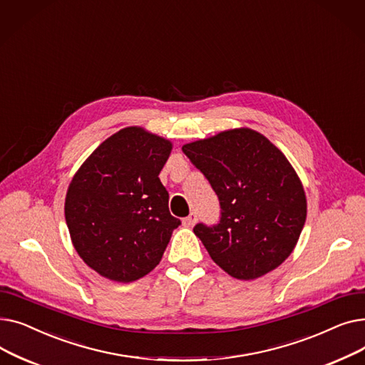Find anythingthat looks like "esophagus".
I'll return each mask as SVG.
<instances>
[{
	"label": "esophagus",
	"mask_w": 365,
	"mask_h": 365,
	"mask_svg": "<svg viewBox=\"0 0 365 365\" xmlns=\"http://www.w3.org/2000/svg\"><path fill=\"white\" fill-rule=\"evenodd\" d=\"M195 222H197V215L195 213H190L187 217H185L182 220L183 226H186V227H192L195 225Z\"/></svg>",
	"instance_id": "obj_1"
}]
</instances>
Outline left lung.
Segmentation results:
<instances>
[{"label": "left lung", "mask_w": 365, "mask_h": 365, "mask_svg": "<svg viewBox=\"0 0 365 365\" xmlns=\"http://www.w3.org/2000/svg\"><path fill=\"white\" fill-rule=\"evenodd\" d=\"M219 197L215 226L194 234L210 257L237 279L274 271L292 255L306 220V195L284 153L252 128H232L182 146Z\"/></svg>", "instance_id": "8db88e82"}]
</instances>
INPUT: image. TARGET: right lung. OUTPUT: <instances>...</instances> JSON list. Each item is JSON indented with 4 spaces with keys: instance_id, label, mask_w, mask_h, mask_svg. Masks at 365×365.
<instances>
[{
    "instance_id": "1",
    "label": "right lung",
    "mask_w": 365,
    "mask_h": 365,
    "mask_svg": "<svg viewBox=\"0 0 365 365\" xmlns=\"http://www.w3.org/2000/svg\"><path fill=\"white\" fill-rule=\"evenodd\" d=\"M170 140L142 127H125L93 150L75 173L65 219L76 253L99 275L136 281L155 267L180 225L168 210L158 175Z\"/></svg>"
}]
</instances>
